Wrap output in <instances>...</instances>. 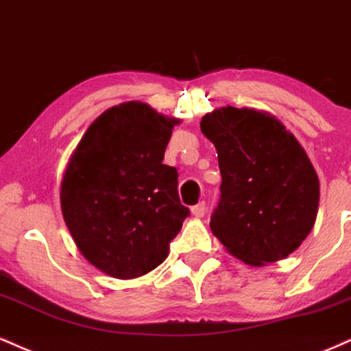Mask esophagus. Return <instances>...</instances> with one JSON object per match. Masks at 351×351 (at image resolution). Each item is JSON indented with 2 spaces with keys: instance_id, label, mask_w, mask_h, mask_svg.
I'll return each instance as SVG.
<instances>
[{
  "instance_id": "34e87169",
  "label": "esophagus",
  "mask_w": 351,
  "mask_h": 351,
  "mask_svg": "<svg viewBox=\"0 0 351 351\" xmlns=\"http://www.w3.org/2000/svg\"><path fill=\"white\" fill-rule=\"evenodd\" d=\"M205 210H207V207H205V202H200V204L193 205L192 207V215L197 218H202L205 215Z\"/></svg>"
}]
</instances>
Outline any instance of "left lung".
Instances as JSON below:
<instances>
[{
    "instance_id": "left-lung-1",
    "label": "left lung",
    "mask_w": 351,
    "mask_h": 351,
    "mask_svg": "<svg viewBox=\"0 0 351 351\" xmlns=\"http://www.w3.org/2000/svg\"><path fill=\"white\" fill-rule=\"evenodd\" d=\"M200 130L215 146L221 197L210 228L250 266L289 256L314 228L320 184L295 136L267 111L223 106Z\"/></svg>"
}]
</instances>
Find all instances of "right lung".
Returning <instances> with one entry per match:
<instances>
[{
  "mask_svg": "<svg viewBox=\"0 0 351 351\" xmlns=\"http://www.w3.org/2000/svg\"><path fill=\"white\" fill-rule=\"evenodd\" d=\"M179 125L141 101L119 103L88 126L60 184V207L78 251L117 279L158 267L191 215L177 169L162 164Z\"/></svg>",
  "mask_w": 351,
  "mask_h": 351,
  "instance_id": "add662e5",
  "label": "right lung"
}]
</instances>
